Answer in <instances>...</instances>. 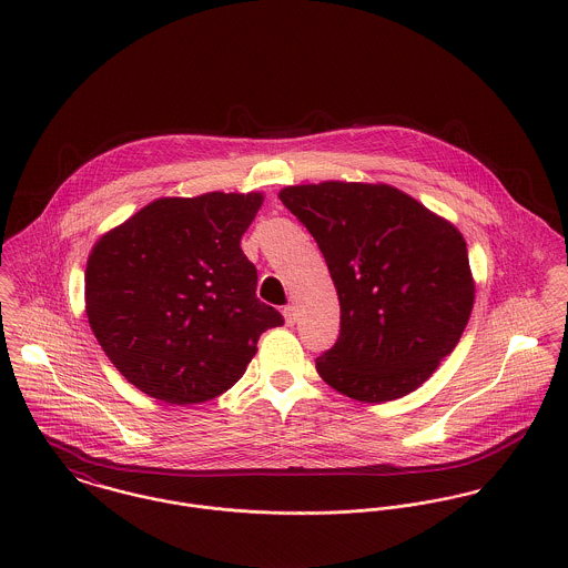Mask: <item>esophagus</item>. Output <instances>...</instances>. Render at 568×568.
Returning <instances> with one entry per match:
<instances>
[{"mask_svg": "<svg viewBox=\"0 0 568 568\" xmlns=\"http://www.w3.org/2000/svg\"><path fill=\"white\" fill-rule=\"evenodd\" d=\"M284 322H286V325L297 324V308H295L293 304H288V306L284 308Z\"/></svg>", "mask_w": 568, "mask_h": 568, "instance_id": "34e87169", "label": "esophagus"}]
</instances>
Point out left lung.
Masks as SVG:
<instances>
[{
    "label": "left lung",
    "instance_id": "8db88e82",
    "mask_svg": "<svg viewBox=\"0 0 568 568\" xmlns=\"http://www.w3.org/2000/svg\"><path fill=\"white\" fill-rule=\"evenodd\" d=\"M280 201L320 244L341 304L320 376L358 403L415 392L455 349L475 306L462 232L387 183L288 185Z\"/></svg>",
    "mask_w": 568,
    "mask_h": 568
}]
</instances>
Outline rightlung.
I'll use <instances>...</instances> for the list:
<instances>
[{"label": "right lung", "instance_id": "right-lung-1", "mask_svg": "<svg viewBox=\"0 0 568 568\" xmlns=\"http://www.w3.org/2000/svg\"><path fill=\"white\" fill-rule=\"evenodd\" d=\"M262 192L163 196L93 244L89 325L115 369L168 405H201L243 378L282 315L255 297L241 248Z\"/></svg>", "mask_w": 568, "mask_h": 568}]
</instances>
